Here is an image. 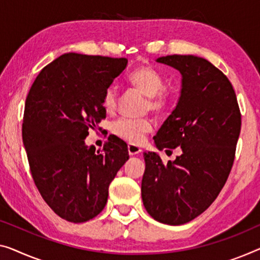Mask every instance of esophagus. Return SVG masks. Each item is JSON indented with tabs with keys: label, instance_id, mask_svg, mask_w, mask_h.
Instances as JSON below:
<instances>
[{
	"label": "esophagus",
	"instance_id": "1",
	"mask_svg": "<svg viewBox=\"0 0 260 260\" xmlns=\"http://www.w3.org/2000/svg\"><path fill=\"white\" fill-rule=\"evenodd\" d=\"M127 149H128V153H129V155H132V156H133V155H138L139 153L142 152V149L140 148V147L132 145V143H129V145L127 146Z\"/></svg>",
	"mask_w": 260,
	"mask_h": 260
}]
</instances>
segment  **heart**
I'll list each match as a JSON object with an SVG mask.
<instances>
[{
    "instance_id": "b5f03b06",
    "label": "heart",
    "mask_w": 260,
    "mask_h": 260,
    "mask_svg": "<svg viewBox=\"0 0 260 260\" xmlns=\"http://www.w3.org/2000/svg\"><path fill=\"white\" fill-rule=\"evenodd\" d=\"M127 80L131 85L137 87L146 96H148V108L154 112L166 110L169 103V95L165 90V80L156 70L150 67H139L132 71ZM118 92L117 88L111 86L104 93L103 106L107 112H113L117 107ZM153 128L149 119H131L121 118L113 122L112 132L123 141L139 145L145 140V135Z\"/></svg>"
}]
</instances>
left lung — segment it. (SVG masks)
<instances>
[{
	"label": "left lung",
	"mask_w": 260,
	"mask_h": 260,
	"mask_svg": "<svg viewBox=\"0 0 260 260\" xmlns=\"http://www.w3.org/2000/svg\"><path fill=\"white\" fill-rule=\"evenodd\" d=\"M181 73L176 107L154 137L158 150L181 147L164 165L160 155L143 153L142 202L157 222L181 225L210 207L225 184L241 133V112L229 79L204 58L158 57Z\"/></svg>",
	"instance_id": "obj_1"
}]
</instances>
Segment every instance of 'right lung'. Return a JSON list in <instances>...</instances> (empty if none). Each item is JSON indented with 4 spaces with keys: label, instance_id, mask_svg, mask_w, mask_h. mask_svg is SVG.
I'll use <instances>...</instances> for the list:
<instances>
[{
    "label": "right lung",
    "instance_id": "right-lung-1",
    "mask_svg": "<svg viewBox=\"0 0 260 260\" xmlns=\"http://www.w3.org/2000/svg\"><path fill=\"white\" fill-rule=\"evenodd\" d=\"M126 58L64 53L42 70L25 100L22 137L31 175L61 218L83 223L105 208L108 187L129 158L112 139L86 146L88 129L106 118L104 93L126 69Z\"/></svg>",
    "mask_w": 260,
    "mask_h": 260
}]
</instances>
